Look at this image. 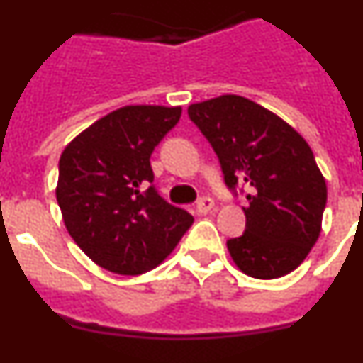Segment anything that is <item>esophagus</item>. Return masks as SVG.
I'll return each instance as SVG.
<instances>
[{
    "label": "esophagus",
    "mask_w": 363,
    "mask_h": 363,
    "mask_svg": "<svg viewBox=\"0 0 363 363\" xmlns=\"http://www.w3.org/2000/svg\"><path fill=\"white\" fill-rule=\"evenodd\" d=\"M213 207H214V200H213V198H209V196L200 198V200H198V203H196V211L200 214H207L209 211H213Z\"/></svg>",
    "instance_id": "1"
}]
</instances>
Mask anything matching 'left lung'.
<instances>
[{"instance_id": "left-lung-1", "label": "left lung", "mask_w": 363, "mask_h": 363, "mask_svg": "<svg viewBox=\"0 0 363 363\" xmlns=\"http://www.w3.org/2000/svg\"><path fill=\"white\" fill-rule=\"evenodd\" d=\"M213 145L225 185L247 187L245 233L230 238V258L247 277L272 280L306 259L322 230L327 185L307 142L274 112L225 94L189 107Z\"/></svg>"}]
</instances>
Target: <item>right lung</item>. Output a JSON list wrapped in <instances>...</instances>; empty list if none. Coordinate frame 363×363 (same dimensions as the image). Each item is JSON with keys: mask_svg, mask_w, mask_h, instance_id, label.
<instances>
[{"mask_svg": "<svg viewBox=\"0 0 363 363\" xmlns=\"http://www.w3.org/2000/svg\"><path fill=\"white\" fill-rule=\"evenodd\" d=\"M182 107L127 105L94 121L60 158L56 200L78 247L99 267L142 274L174 251L194 218L152 185L150 154Z\"/></svg>", "mask_w": 363, "mask_h": 363, "instance_id": "1", "label": "right lung"}]
</instances>
